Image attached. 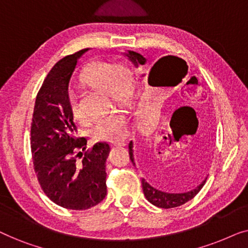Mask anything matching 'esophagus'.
<instances>
[{"label": "esophagus", "mask_w": 248, "mask_h": 248, "mask_svg": "<svg viewBox=\"0 0 248 248\" xmlns=\"http://www.w3.org/2000/svg\"><path fill=\"white\" fill-rule=\"evenodd\" d=\"M125 142H116V143H113V147H124Z\"/></svg>", "instance_id": "esophagus-1"}]
</instances>
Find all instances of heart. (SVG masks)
<instances>
[{
	"label": "heart",
	"instance_id": "b5f03b06",
	"mask_svg": "<svg viewBox=\"0 0 248 248\" xmlns=\"http://www.w3.org/2000/svg\"><path fill=\"white\" fill-rule=\"evenodd\" d=\"M84 80L94 89L110 94L114 100L127 103L131 96L130 72L117 64L100 62L93 64L84 76ZM71 111L76 118L83 117L74 93L70 96ZM128 132V118L122 111H111L97 117L90 125L89 133L94 140L117 142L123 140Z\"/></svg>",
	"mask_w": 248,
	"mask_h": 248
}]
</instances>
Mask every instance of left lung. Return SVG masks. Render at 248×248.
<instances>
[{
  "instance_id": "1",
  "label": "left lung",
  "mask_w": 248,
  "mask_h": 248,
  "mask_svg": "<svg viewBox=\"0 0 248 248\" xmlns=\"http://www.w3.org/2000/svg\"><path fill=\"white\" fill-rule=\"evenodd\" d=\"M123 55L126 57V59L130 61V62L133 64L135 67H139L140 65H144L147 63V59L141 54H139L137 52H133V50H126V52L122 53ZM154 70L152 67L151 71ZM151 74V72H150ZM149 74V77H150ZM143 77V76H142ZM149 82V79H148ZM128 154H130V159L132 161V164L135 166V161H134V155H133V142H130L128 144ZM206 178L203 181L201 184L199 186H196L195 188L191 189V191L185 192V193H169V192H165L161 191V189H158L154 187V186L149 184V183L145 181L144 178H142V188H143V193L145 199L148 200L151 204H154L158 208H162V209H170V208H176V206H179L182 204H184L189 200H192L194 196L198 194V193L201 191V188L203 187V185L205 184Z\"/></svg>"
}]
</instances>
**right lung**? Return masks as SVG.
Instances as JSON below:
<instances>
[{
	"label": "right lung",
	"mask_w": 248,
	"mask_h": 248,
	"mask_svg": "<svg viewBox=\"0 0 248 248\" xmlns=\"http://www.w3.org/2000/svg\"><path fill=\"white\" fill-rule=\"evenodd\" d=\"M88 50L63 57L49 71L36 97L30 131L33 168L44 193L55 204L70 210L93 208L107 194L110 145L97 142L84 155L80 151L76 155L80 149L86 150L87 139L78 138L69 87L78 60Z\"/></svg>",
	"instance_id": "obj_1"
}]
</instances>
